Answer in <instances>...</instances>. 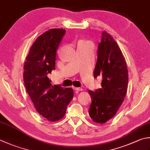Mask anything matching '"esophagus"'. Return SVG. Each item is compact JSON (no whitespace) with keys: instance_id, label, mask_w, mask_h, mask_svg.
<instances>
[{"instance_id":"1","label":"esophagus","mask_w":150,"mask_h":150,"mask_svg":"<svg viewBox=\"0 0 150 150\" xmlns=\"http://www.w3.org/2000/svg\"><path fill=\"white\" fill-rule=\"evenodd\" d=\"M73 89H74L75 90H76V91H82L83 90V89L81 88H76V87H73Z\"/></svg>"}]
</instances>
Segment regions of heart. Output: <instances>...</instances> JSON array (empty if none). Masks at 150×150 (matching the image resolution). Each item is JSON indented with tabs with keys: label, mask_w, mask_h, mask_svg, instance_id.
I'll return each mask as SVG.
<instances>
[{
	"label": "heart",
	"mask_w": 150,
	"mask_h": 150,
	"mask_svg": "<svg viewBox=\"0 0 150 150\" xmlns=\"http://www.w3.org/2000/svg\"><path fill=\"white\" fill-rule=\"evenodd\" d=\"M83 42H84V41H81V42L79 43H83Z\"/></svg>",
	"instance_id": "b5f03b06"
}]
</instances>
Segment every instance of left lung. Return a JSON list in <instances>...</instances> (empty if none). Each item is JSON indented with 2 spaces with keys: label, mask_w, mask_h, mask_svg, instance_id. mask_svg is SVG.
<instances>
[{
  "label": "left lung",
  "mask_w": 150,
  "mask_h": 150,
  "mask_svg": "<svg viewBox=\"0 0 150 150\" xmlns=\"http://www.w3.org/2000/svg\"><path fill=\"white\" fill-rule=\"evenodd\" d=\"M102 79L101 88L89 90L92 99L88 110L93 122L104 124L115 115L127 92L128 70L119 46L110 34L103 32L98 47L93 77Z\"/></svg>",
  "instance_id": "1"
}]
</instances>
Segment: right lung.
I'll use <instances>...</instances> for the list:
<instances>
[{
    "label": "right lung",
    "instance_id": "obj_1",
    "mask_svg": "<svg viewBox=\"0 0 150 150\" xmlns=\"http://www.w3.org/2000/svg\"><path fill=\"white\" fill-rule=\"evenodd\" d=\"M65 34L64 29L54 28L40 36L30 47L24 65L26 92L38 112L51 122L63 118L73 98L72 88L52 86L47 77L55 69L57 51Z\"/></svg>",
    "mask_w": 150,
    "mask_h": 150
}]
</instances>
